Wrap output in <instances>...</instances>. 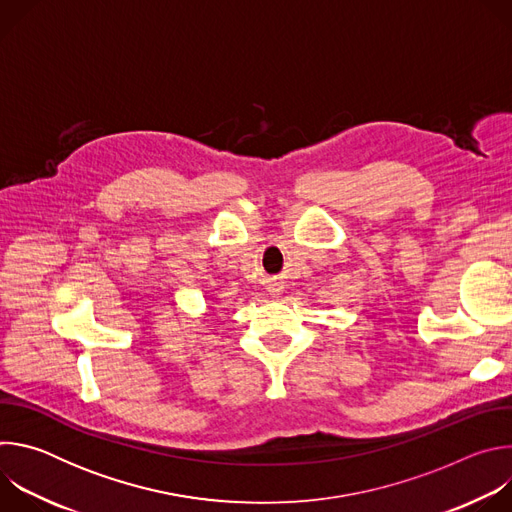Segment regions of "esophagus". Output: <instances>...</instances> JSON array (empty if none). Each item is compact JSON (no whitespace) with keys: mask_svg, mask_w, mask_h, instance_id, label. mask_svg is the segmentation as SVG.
Instances as JSON below:
<instances>
[{"mask_svg":"<svg viewBox=\"0 0 512 512\" xmlns=\"http://www.w3.org/2000/svg\"><path fill=\"white\" fill-rule=\"evenodd\" d=\"M269 291H273V296H277L279 291H281V287H279V283H275V285H271V289Z\"/></svg>","mask_w":512,"mask_h":512,"instance_id":"34e87169","label":"esophagus"}]
</instances>
